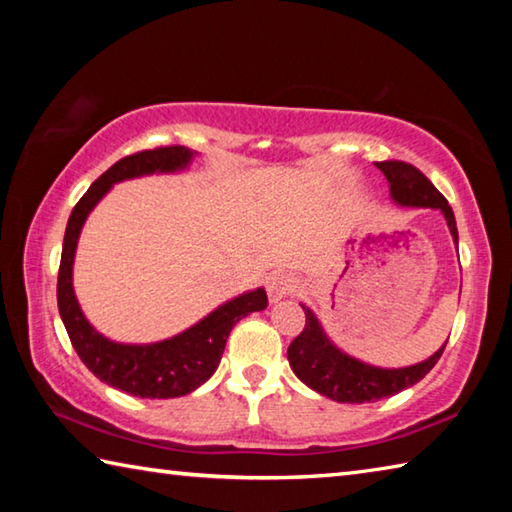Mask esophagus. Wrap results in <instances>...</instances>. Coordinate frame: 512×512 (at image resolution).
I'll return each instance as SVG.
<instances>
[{
    "mask_svg": "<svg viewBox=\"0 0 512 512\" xmlns=\"http://www.w3.org/2000/svg\"><path fill=\"white\" fill-rule=\"evenodd\" d=\"M298 289V282L293 275L287 273H280V275H273L271 280L266 284V291H268V300L271 302H280L282 298H289L296 293Z\"/></svg>",
    "mask_w": 512,
    "mask_h": 512,
    "instance_id": "1",
    "label": "esophagus"
}]
</instances>
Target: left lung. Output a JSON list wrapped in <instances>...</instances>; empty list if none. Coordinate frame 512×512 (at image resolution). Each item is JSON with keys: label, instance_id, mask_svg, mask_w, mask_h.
<instances>
[{"label": "left lung", "instance_id": "8db88e82", "mask_svg": "<svg viewBox=\"0 0 512 512\" xmlns=\"http://www.w3.org/2000/svg\"><path fill=\"white\" fill-rule=\"evenodd\" d=\"M375 164L388 180L393 203L402 207H431V210H440L445 216L449 232H452L454 244H458V230L452 207H449L447 198L431 185V180L422 171L415 169L413 164L397 160ZM300 307L305 311L307 320L305 329L291 341L287 350L291 370L296 372V377L302 384H307L311 391L341 404L377 402L381 397H391L404 391V388H411L436 366L447 345L445 341L443 348H438L429 359L406 368L370 366V363H363L336 348L329 341V336L325 334V329L320 325L314 311L307 305Z\"/></svg>", "mask_w": 512, "mask_h": 512}]
</instances>
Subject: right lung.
<instances>
[{
  "label": "right lung",
  "mask_w": 512,
  "mask_h": 512,
  "mask_svg": "<svg viewBox=\"0 0 512 512\" xmlns=\"http://www.w3.org/2000/svg\"><path fill=\"white\" fill-rule=\"evenodd\" d=\"M196 155V151L185 149V146H160V149L126 155L94 180L92 187L76 203L67 221L63 255H60L58 268L60 318H63L76 354H79L92 375L106 381L108 386L117 388V391L135 397L169 400V397H180L196 391L219 368L230 329L241 318L253 314V311H262L268 305L266 291L262 287L246 291L237 298L223 302L221 307H216L212 314H207L185 332L158 343L142 345L106 339L88 323V318L81 311L72 287V268L83 223L94 210V205L110 192L112 185L121 183V180L151 176V173L185 171Z\"/></svg>",
  "instance_id": "add662e5"
}]
</instances>
